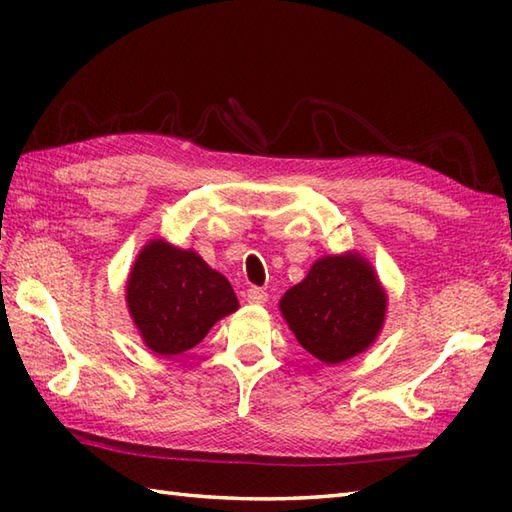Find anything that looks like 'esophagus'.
<instances>
[{
	"mask_svg": "<svg viewBox=\"0 0 512 512\" xmlns=\"http://www.w3.org/2000/svg\"><path fill=\"white\" fill-rule=\"evenodd\" d=\"M246 299L250 303H266L268 301V292L264 288H257V286H250L246 290Z\"/></svg>",
	"mask_w": 512,
	"mask_h": 512,
	"instance_id": "obj_1",
	"label": "esophagus"
}]
</instances>
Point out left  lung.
Here are the masks:
<instances>
[{
	"mask_svg": "<svg viewBox=\"0 0 512 512\" xmlns=\"http://www.w3.org/2000/svg\"><path fill=\"white\" fill-rule=\"evenodd\" d=\"M301 347L334 365L363 352L383 328L387 299L363 257H323L279 303Z\"/></svg>",
	"mask_w": 512,
	"mask_h": 512,
	"instance_id": "1",
	"label": "left lung"
}]
</instances>
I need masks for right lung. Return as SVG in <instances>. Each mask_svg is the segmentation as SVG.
Here are the masks:
<instances>
[{
    "mask_svg": "<svg viewBox=\"0 0 512 512\" xmlns=\"http://www.w3.org/2000/svg\"><path fill=\"white\" fill-rule=\"evenodd\" d=\"M127 306L149 350L178 356L198 345L239 303L228 279L200 255L154 239L129 275Z\"/></svg>",
    "mask_w": 512,
    "mask_h": 512,
    "instance_id": "add662e5",
    "label": "right lung"
}]
</instances>
